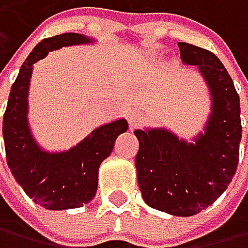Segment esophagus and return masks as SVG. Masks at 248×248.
<instances>
[{
    "label": "esophagus",
    "instance_id": "1",
    "mask_svg": "<svg viewBox=\"0 0 248 248\" xmlns=\"http://www.w3.org/2000/svg\"><path fill=\"white\" fill-rule=\"evenodd\" d=\"M128 123H129V128L131 129H134V128H137L139 125H140V122L143 120V112L140 111V109H137V108H134V109H131L129 112H128Z\"/></svg>",
    "mask_w": 248,
    "mask_h": 248
}]
</instances>
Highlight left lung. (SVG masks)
<instances>
[{
    "instance_id": "8db88e82",
    "label": "left lung",
    "mask_w": 248,
    "mask_h": 248,
    "mask_svg": "<svg viewBox=\"0 0 248 248\" xmlns=\"http://www.w3.org/2000/svg\"><path fill=\"white\" fill-rule=\"evenodd\" d=\"M183 65H197L207 85L210 112L192 140L168 128L136 129L137 180L145 202L175 217H192L227 189L239 161L241 105L233 80L209 50L178 42Z\"/></svg>"
}]
</instances>
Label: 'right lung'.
Listing matches in <instances>:
<instances>
[{"label": "right lung", "instance_id": "obj_1", "mask_svg": "<svg viewBox=\"0 0 248 248\" xmlns=\"http://www.w3.org/2000/svg\"><path fill=\"white\" fill-rule=\"evenodd\" d=\"M96 39L82 33H62L41 41L27 56L12 85L2 120L7 165L24 192L41 207L67 210L82 207L94 198L99 168L109 157L116 139L128 131L125 119L93 129L67 151H47L33 137L29 123V91L33 63L48 51L71 46H88Z\"/></svg>", "mask_w": 248, "mask_h": 248}]
</instances>
